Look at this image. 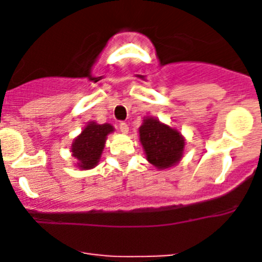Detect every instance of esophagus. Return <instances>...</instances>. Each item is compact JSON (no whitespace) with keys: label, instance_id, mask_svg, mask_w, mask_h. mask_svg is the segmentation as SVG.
<instances>
[{"label":"esophagus","instance_id":"1","mask_svg":"<svg viewBox=\"0 0 262 262\" xmlns=\"http://www.w3.org/2000/svg\"><path fill=\"white\" fill-rule=\"evenodd\" d=\"M119 129H120V132L123 134H126L129 132V126H128V124L126 123H124V121H120V123H119Z\"/></svg>","mask_w":262,"mask_h":262}]
</instances>
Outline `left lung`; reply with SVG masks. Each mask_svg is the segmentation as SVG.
<instances>
[{"label":"left lung","instance_id":"left-lung-1","mask_svg":"<svg viewBox=\"0 0 262 262\" xmlns=\"http://www.w3.org/2000/svg\"><path fill=\"white\" fill-rule=\"evenodd\" d=\"M139 138L148 162L157 168H168L181 160L184 138L176 129L160 123L157 119L147 118L143 121L139 128Z\"/></svg>","mask_w":262,"mask_h":262}]
</instances>
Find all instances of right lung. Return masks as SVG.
<instances>
[{
    "label": "right lung",
    "instance_id": "obj_1",
    "mask_svg": "<svg viewBox=\"0 0 262 262\" xmlns=\"http://www.w3.org/2000/svg\"><path fill=\"white\" fill-rule=\"evenodd\" d=\"M114 130L110 124H96L94 121L82 130L72 144V156L77 158L82 170H89L97 165L105 147L106 136Z\"/></svg>",
    "mask_w": 262,
    "mask_h": 262
}]
</instances>
